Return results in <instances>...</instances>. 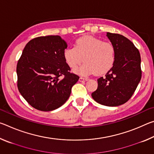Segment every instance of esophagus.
<instances>
[{"label":"esophagus","instance_id":"1","mask_svg":"<svg viewBox=\"0 0 154 154\" xmlns=\"http://www.w3.org/2000/svg\"><path fill=\"white\" fill-rule=\"evenodd\" d=\"M88 78H85V77H81L80 78H79V82H86V81H88Z\"/></svg>","mask_w":154,"mask_h":154}]
</instances>
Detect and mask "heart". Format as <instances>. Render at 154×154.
<instances>
[{
  "label": "heart",
  "instance_id": "obj_1",
  "mask_svg": "<svg viewBox=\"0 0 154 154\" xmlns=\"http://www.w3.org/2000/svg\"><path fill=\"white\" fill-rule=\"evenodd\" d=\"M64 61L71 69H75L85 62L75 72L83 75L95 73L105 74L114 65L116 51L111 42H104L93 36H83L75 41V48L64 49Z\"/></svg>",
  "mask_w": 154,
  "mask_h": 154
}]
</instances>
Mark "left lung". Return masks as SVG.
<instances>
[{
    "label": "left lung",
    "instance_id": "left-lung-1",
    "mask_svg": "<svg viewBox=\"0 0 154 154\" xmlns=\"http://www.w3.org/2000/svg\"><path fill=\"white\" fill-rule=\"evenodd\" d=\"M106 36L116 48V61L105 76L98 79L97 90L92 96L100 105L116 106L126 103L137 89L142 75L140 56L132 42L123 35L107 32Z\"/></svg>",
    "mask_w": 154,
    "mask_h": 154
}]
</instances>
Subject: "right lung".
I'll return each instance as SVG.
<instances>
[{"mask_svg":"<svg viewBox=\"0 0 154 154\" xmlns=\"http://www.w3.org/2000/svg\"><path fill=\"white\" fill-rule=\"evenodd\" d=\"M66 48L60 36L49 35L30 40L22 51L17 64V88L37 110L50 111L64 105L79 79L64 61Z\"/></svg>","mask_w":154,"mask_h":154,"instance_id":"right-lung-1","label":"right lung"}]
</instances>
